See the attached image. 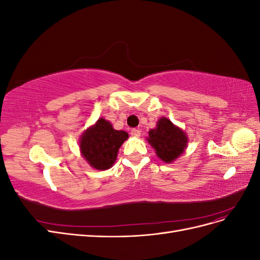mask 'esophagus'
<instances>
[{
	"instance_id": "obj_1",
	"label": "esophagus",
	"mask_w": 260,
	"mask_h": 260,
	"mask_svg": "<svg viewBox=\"0 0 260 260\" xmlns=\"http://www.w3.org/2000/svg\"><path fill=\"white\" fill-rule=\"evenodd\" d=\"M131 136H132V137H136V138H139V137L141 136L140 129H132V130H131Z\"/></svg>"
}]
</instances>
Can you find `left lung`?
Segmentation results:
<instances>
[{
	"mask_svg": "<svg viewBox=\"0 0 260 260\" xmlns=\"http://www.w3.org/2000/svg\"><path fill=\"white\" fill-rule=\"evenodd\" d=\"M147 142L164 162L171 164L184 154L188 139L185 131L172 122L167 117H160L156 128L148 131Z\"/></svg>",
	"mask_w": 260,
	"mask_h": 260,
	"instance_id": "8db88e82",
	"label": "left lung"
}]
</instances>
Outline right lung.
I'll use <instances>...</instances> for the list:
<instances>
[{"label":"right lung","instance_id":"right-lung-1","mask_svg":"<svg viewBox=\"0 0 260 260\" xmlns=\"http://www.w3.org/2000/svg\"><path fill=\"white\" fill-rule=\"evenodd\" d=\"M128 138L127 132L114 129L111 122L101 117L80 137L81 156L92 168L107 170L113 167L118 151Z\"/></svg>","mask_w":260,"mask_h":260}]
</instances>
